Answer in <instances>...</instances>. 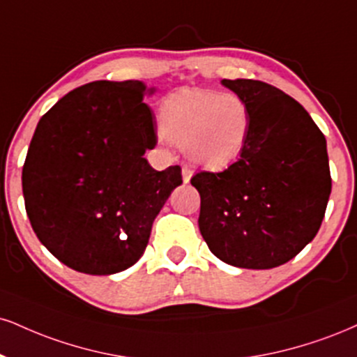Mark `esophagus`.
Returning <instances> with one entry per match:
<instances>
[{
  "instance_id": "esophagus-1",
  "label": "esophagus",
  "mask_w": 357,
  "mask_h": 357,
  "mask_svg": "<svg viewBox=\"0 0 357 357\" xmlns=\"http://www.w3.org/2000/svg\"><path fill=\"white\" fill-rule=\"evenodd\" d=\"M181 173H183V181H184V184L190 183V181H191V176H192V171L190 169V167H183Z\"/></svg>"
}]
</instances>
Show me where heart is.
I'll use <instances>...</instances> for the list:
<instances>
[{
  "instance_id": "obj_1",
  "label": "heart",
  "mask_w": 357,
  "mask_h": 357,
  "mask_svg": "<svg viewBox=\"0 0 357 357\" xmlns=\"http://www.w3.org/2000/svg\"><path fill=\"white\" fill-rule=\"evenodd\" d=\"M160 121L166 139L183 146L192 165L221 169L246 149L251 109L236 93L183 89L162 102Z\"/></svg>"
}]
</instances>
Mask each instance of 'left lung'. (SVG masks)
Wrapping results in <instances>:
<instances>
[{
  "label": "left lung",
  "instance_id": "obj_1",
  "mask_svg": "<svg viewBox=\"0 0 357 357\" xmlns=\"http://www.w3.org/2000/svg\"><path fill=\"white\" fill-rule=\"evenodd\" d=\"M251 109L241 156L221 173H197L201 236L216 257L244 269L287 263L314 239L331 195L326 137L306 109L255 79H222Z\"/></svg>",
  "mask_w": 357,
  "mask_h": 357
}]
</instances>
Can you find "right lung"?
<instances>
[{
	"instance_id": "1",
	"label": "right lung",
	"mask_w": 357,
	"mask_h": 357,
	"mask_svg": "<svg viewBox=\"0 0 357 357\" xmlns=\"http://www.w3.org/2000/svg\"><path fill=\"white\" fill-rule=\"evenodd\" d=\"M143 81H94L63 96L38 123L23 166L26 213L43 246L75 271L121 273L143 256L154 218L183 183L156 171L153 94Z\"/></svg>"
}]
</instances>
